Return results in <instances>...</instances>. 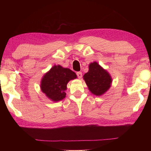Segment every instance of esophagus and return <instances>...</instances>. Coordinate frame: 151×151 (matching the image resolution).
<instances>
[{
	"instance_id": "esophagus-1",
	"label": "esophagus",
	"mask_w": 151,
	"mask_h": 151,
	"mask_svg": "<svg viewBox=\"0 0 151 151\" xmlns=\"http://www.w3.org/2000/svg\"><path fill=\"white\" fill-rule=\"evenodd\" d=\"M76 75H77L79 78H81L82 76H83V74H82L81 72H76Z\"/></svg>"
}]
</instances>
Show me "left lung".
<instances>
[{
  "instance_id": "obj_1",
  "label": "left lung",
  "mask_w": 151,
  "mask_h": 151,
  "mask_svg": "<svg viewBox=\"0 0 151 151\" xmlns=\"http://www.w3.org/2000/svg\"><path fill=\"white\" fill-rule=\"evenodd\" d=\"M83 78L91 93L98 96L109 90L112 83L109 74L96 62L89 65V70Z\"/></svg>"
}]
</instances>
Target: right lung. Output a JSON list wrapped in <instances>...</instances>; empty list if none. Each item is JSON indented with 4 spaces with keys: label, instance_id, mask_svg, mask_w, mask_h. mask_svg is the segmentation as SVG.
I'll use <instances>...</instances> for the list:
<instances>
[{
    "label": "right lung",
    "instance_id": "right-lung-1",
    "mask_svg": "<svg viewBox=\"0 0 151 151\" xmlns=\"http://www.w3.org/2000/svg\"><path fill=\"white\" fill-rule=\"evenodd\" d=\"M76 78L75 73L60 65L54 66L43 76L40 88L42 93L53 101H59L65 98L66 85L70 80Z\"/></svg>",
    "mask_w": 151,
    "mask_h": 151
}]
</instances>
